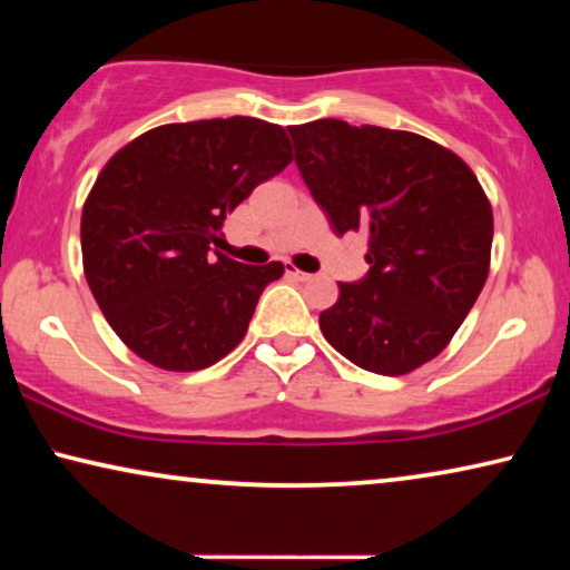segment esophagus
I'll list each match as a JSON object with an SVG mask.
<instances>
[{
  "mask_svg": "<svg viewBox=\"0 0 570 570\" xmlns=\"http://www.w3.org/2000/svg\"><path fill=\"white\" fill-rule=\"evenodd\" d=\"M287 277H293V279H301V283H308V279H311V275H308V272H301L298 267H293V264H287Z\"/></svg>",
  "mask_w": 570,
  "mask_h": 570,
  "instance_id": "34e87169",
  "label": "esophagus"
}]
</instances>
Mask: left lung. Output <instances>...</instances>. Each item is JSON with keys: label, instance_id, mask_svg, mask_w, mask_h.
<instances>
[{"label": "left lung", "instance_id": "1", "mask_svg": "<svg viewBox=\"0 0 570 570\" xmlns=\"http://www.w3.org/2000/svg\"><path fill=\"white\" fill-rule=\"evenodd\" d=\"M287 131L334 233H368V275L340 283L337 303L318 316L326 342L381 376L433 361L490 272L493 209L478 176L456 153L412 131L340 119Z\"/></svg>", "mask_w": 570, "mask_h": 570}]
</instances>
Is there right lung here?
<instances>
[{"label":"right lung","mask_w":570,"mask_h":570,"mask_svg":"<svg viewBox=\"0 0 570 570\" xmlns=\"http://www.w3.org/2000/svg\"><path fill=\"white\" fill-rule=\"evenodd\" d=\"M293 160L277 124L230 116L163 124L124 145L85 199L82 267L106 322L163 371H199L244 340L283 262L209 256L223 220Z\"/></svg>","instance_id":"obj_1"}]
</instances>
